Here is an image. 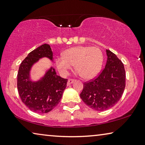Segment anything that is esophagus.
Masks as SVG:
<instances>
[{"label":"esophagus","instance_id":"1","mask_svg":"<svg viewBox=\"0 0 145 145\" xmlns=\"http://www.w3.org/2000/svg\"><path fill=\"white\" fill-rule=\"evenodd\" d=\"M74 82V79H69V80L67 82V85L68 86L71 85V84H72L73 82Z\"/></svg>","mask_w":145,"mask_h":145}]
</instances>
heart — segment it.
<instances>
[{"instance_id": "obj_1", "label": "heart", "mask_w": 145, "mask_h": 145, "mask_svg": "<svg viewBox=\"0 0 145 145\" xmlns=\"http://www.w3.org/2000/svg\"><path fill=\"white\" fill-rule=\"evenodd\" d=\"M103 56L99 48L90 46L73 47L67 50L64 56L56 60L59 71L63 74H68L75 65L77 74L84 79H91L97 76L101 69Z\"/></svg>"}]
</instances>
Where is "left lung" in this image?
Instances as JSON below:
<instances>
[{"label": "left lung", "instance_id": "obj_1", "mask_svg": "<svg viewBox=\"0 0 145 145\" xmlns=\"http://www.w3.org/2000/svg\"><path fill=\"white\" fill-rule=\"evenodd\" d=\"M107 61L101 74L84 84L80 97L86 105L98 111L108 110L118 103L125 86L124 66L114 53L106 50Z\"/></svg>", "mask_w": 145, "mask_h": 145}]
</instances>
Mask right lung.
<instances>
[{"instance_id":"add662e5","label":"right lung","mask_w":145,"mask_h":145,"mask_svg":"<svg viewBox=\"0 0 145 145\" xmlns=\"http://www.w3.org/2000/svg\"><path fill=\"white\" fill-rule=\"evenodd\" d=\"M43 57L53 61V52L47 44L30 52L21 63L18 73L17 85L21 99L31 110L37 113L49 112L57 105L67 82V79L57 75L52 67L37 81L31 80L32 67Z\"/></svg>"}]
</instances>
